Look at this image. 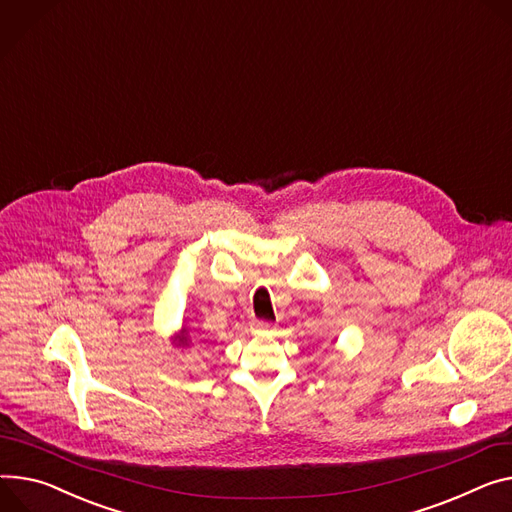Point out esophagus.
<instances>
[{"label": "esophagus", "instance_id": "obj_1", "mask_svg": "<svg viewBox=\"0 0 512 512\" xmlns=\"http://www.w3.org/2000/svg\"><path fill=\"white\" fill-rule=\"evenodd\" d=\"M272 328H274L272 322H264V320H254V322H252V330H254V332H268V330H272Z\"/></svg>", "mask_w": 512, "mask_h": 512}]
</instances>
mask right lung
Instances as JSON below:
<instances>
[{"label":"right lung","instance_id":"right-lung-1","mask_svg":"<svg viewBox=\"0 0 512 512\" xmlns=\"http://www.w3.org/2000/svg\"><path fill=\"white\" fill-rule=\"evenodd\" d=\"M178 344H182V346H188V344H190V338H188L186 328H182V334L178 336Z\"/></svg>","mask_w":512,"mask_h":512}]
</instances>
